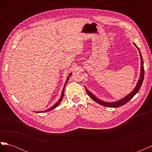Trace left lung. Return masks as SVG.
<instances>
[{"instance_id":"left-lung-1","label":"left lung","mask_w":152,"mask_h":152,"mask_svg":"<svg viewBox=\"0 0 152 152\" xmlns=\"http://www.w3.org/2000/svg\"><path fill=\"white\" fill-rule=\"evenodd\" d=\"M135 46L137 48V50H139V53H140V58H141V73H140V79L137 82V83L135 87V88L134 89L131 93L130 94H129L127 96H126V97H124V98L121 99V100H118L117 102H112V103H110V102H104L103 101H102L99 99L98 98H97L94 95H93L92 94L90 91H89L87 90V89L86 88V91L87 92V94H88L90 98L93 99L94 102H96V103H98L100 104H102L103 106H104V107H112V108H117V107H121V106L125 104L126 103H127L129 101L131 100L133 97H134V95L137 93V92L139 91L140 87L142 84V82H143V79H144V75H145V73H144V66H143V61H142V58L141 56V52L140 50V49L137 48V45L134 44Z\"/></svg>"}]
</instances>
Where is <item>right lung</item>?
<instances>
[{
  "label": "right lung",
  "instance_id": "right-lung-1",
  "mask_svg": "<svg viewBox=\"0 0 152 152\" xmlns=\"http://www.w3.org/2000/svg\"><path fill=\"white\" fill-rule=\"evenodd\" d=\"M72 75V73H70V75H69L68 77V78H67V79H66V82H65V85H64V87H63V91H62V93H61V97H60V98H59V99L58 100V102L56 103V104H54L52 107H50V108H49V109H48V110H44V112H49V111H50V110H53V109H54L55 108H56L57 106L61 103V100L63 99V96H64V91H65V86H66V84L67 83V82H68V79H69V78H70V75ZM43 112V111L42 112Z\"/></svg>",
  "mask_w": 152,
  "mask_h": 152
}]
</instances>
